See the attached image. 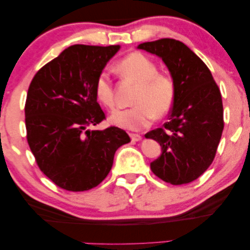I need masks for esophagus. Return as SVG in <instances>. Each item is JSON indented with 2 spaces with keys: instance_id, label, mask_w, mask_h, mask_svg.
Returning <instances> with one entry per match:
<instances>
[{
  "instance_id": "obj_1",
  "label": "esophagus",
  "mask_w": 250,
  "mask_h": 250,
  "mask_svg": "<svg viewBox=\"0 0 250 250\" xmlns=\"http://www.w3.org/2000/svg\"><path fill=\"white\" fill-rule=\"evenodd\" d=\"M130 138H132L133 142H140L142 141V136L140 134H130Z\"/></svg>"
}]
</instances>
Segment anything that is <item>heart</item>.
Returning <instances> with one entry per match:
<instances>
[{
    "mask_svg": "<svg viewBox=\"0 0 250 250\" xmlns=\"http://www.w3.org/2000/svg\"><path fill=\"white\" fill-rule=\"evenodd\" d=\"M117 71L123 79L136 84L133 106L117 109L109 116L112 124L122 128L140 130L148 127L155 118L169 112L176 96V85L169 75L158 72L153 60L142 53H130L117 63ZM95 95L105 107L115 106L113 82L106 71H102L95 81Z\"/></svg>",
    "mask_w": 250,
    "mask_h": 250,
    "instance_id": "1",
    "label": "heart"
}]
</instances>
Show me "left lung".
Returning <instances> with one entry per match:
<instances>
[{
    "instance_id": "obj_1",
    "label": "left lung",
    "mask_w": 250,
    "mask_h": 250,
    "mask_svg": "<svg viewBox=\"0 0 250 250\" xmlns=\"http://www.w3.org/2000/svg\"><path fill=\"white\" fill-rule=\"evenodd\" d=\"M137 47L161 57L176 85L168 122L145 135L162 146L150 169L171 185L194 182L211 165L222 138L224 108L218 85L207 65L181 41L161 39Z\"/></svg>"
}]
</instances>
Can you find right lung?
<instances>
[{
	"instance_id": "obj_1",
	"label": "right lung",
	"mask_w": 250,
	"mask_h": 250,
	"mask_svg": "<svg viewBox=\"0 0 250 250\" xmlns=\"http://www.w3.org/2000/svg\"><path fill=\"white\" fill-rule=\"evenodd\" d=\"M118 50L120 45H72L40 68L28 87V146L39 168L62 189L84 191L100 185L118 147L130 142L115 126L87 128L106 118L94 86Z\"/></svg>"
}]
</instances>
